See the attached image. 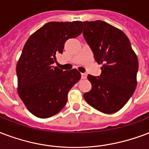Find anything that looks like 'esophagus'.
Masks as SVG:
<instances>
[{
	"instance_id": "obj_1",
	"label": "esophagus",
	"mask_w": 149,
	"mask_h": 149,
	"mask_svg": "<svg viewBox=\"0 0 149 149\" xmlns=\"http://www.w3.org/2000/svg\"><path fill=\"white\" fill-rule=\"evenodd\" d=\"M81 78L82 79H86L87 78V74L86 73H81Z\"/></svg>"
}]
</instances>
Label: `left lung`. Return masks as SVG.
Segmentation results:
<instances>
[{"label":"left lung","instance_id":"obj_1","mask_svg":"<svg viewBox=\"0 0 149 149\" xmlns=\"http://www.w3.org/2000/svg\"><path fill=\"white\" fill-rule=\"evenodd\" d=\"M84 37L102 64L99 77L88 75L92 87L86 102L106 114L118 112L128 102L137 86L138 60L126 34L105 22H83Z\"/></svg>","mask_w":149,"mask_h":149}]
</instances>
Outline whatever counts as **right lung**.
Returning a JSON list of instances; mask_svg holds the SVG:
<instances>
[{"label":"right lung","mask_w":149,"mask_h":149,"mask_svg":"<svg viewBox=\"0 0 149 149\" xmlns=\"http://www.w3.org/2000/svg\"><path fill=\"white\" fill-rule=\"evenodd\" d=\"M82 22H50L33 33L16 65L18 94L27 109L39 118L54 116L67 102L70 90L80 79L76 69L53 65L67 40L82 33Z\"/></svg>","instance_id":"1"}]
</instances>
